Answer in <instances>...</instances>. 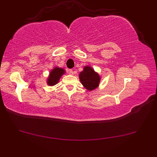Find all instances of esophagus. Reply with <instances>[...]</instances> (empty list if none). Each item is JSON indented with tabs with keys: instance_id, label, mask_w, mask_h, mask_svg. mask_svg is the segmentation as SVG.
Listing matches in <instances>:
<instances>
[{
	"instance_id": "34e87169",
	"label": "esophagus",
	"mask_w": 157,
	"mask_h": 157,
	"mask_svg": "<svg viewBox=\"0 0 157 157\" xmlns=\"http://www.w3.org/2000/svg\"><path fill=\"white\" fill-rule=\"evenodd\" d=\"M68 71H69V74H71V75H73V71L72 69H69Z\"/></svg>"
}]
</instances>
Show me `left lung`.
<instances>
[{
  "mask_svg": "<svg viewBox=\"0 0 157 157\" xmlns=\"http://www.w3.org/2000/svg\"><path fill=\"white\" fill-rule=\"evenodd\" d=\"M79 79L82 84L88 90H92L98 86L100 77L94 69L90 67H85L84 71L79 73Z\"/></svg>",
  "mask_w": 157,
  "mask_h": 157,
  "instance_id": "8db88e82",
  "label": "left lung"
}]
</instances>
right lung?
I'll return each instance as SVG.
<instances>
[{
  "label": "right lung",
  "mask_w": 157,
  "mask_h": 157,
  "mask_svg": "<svg viewBox=\"0 0 157 157\" xmlns=\"http://www.w3.org/2000/svg\"><path fill=\"white\" fill-rule=\"evenodd\" d=\"M64 69L61 68L55 67L54 69H52L48 79V84L50 86H54L57 84L61 76L64 74Z\"/></svg>",
  "instance_id": "right-lung-1"
}]
</instances>
